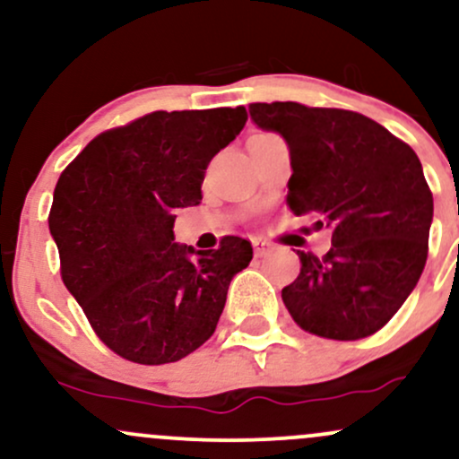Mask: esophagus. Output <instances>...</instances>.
<instances>
[{
	"instance_id": "obj_1",
	"label": "esophagus",
	"mask_w": 459,
	"mask_h": 459,
	"mask_svg": "<svg viewBox=\"0 0 459 459\" xmlns=\"http://www.w3.org/2000/svg\"><path fill=\"white\" fill-rule=\"evenodd\" d=\"M252 246H255V255L256 256H265L267 252H270V244H265V241H261V239L252 241Z\"/></svg>"
}]
</instances>
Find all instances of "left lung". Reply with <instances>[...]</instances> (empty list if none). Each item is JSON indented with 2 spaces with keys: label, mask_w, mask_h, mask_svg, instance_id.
<instances>
[{
  "label": "left lung",
  "mask_w": 459,
  "mask_h": 459,
  "mask_svg": "<svg viewBox=\"0 0 459 459\" xmlns=\"http://www.w3.org/2000/svg\"><path fill=\"white\" fill-rule=\"evenodd\" d=\"M250 118L287 142V203L332 230L324 259L298 250L302 270L282 289L299 328L356 341L388 324L428 261L434 198L416 152L367 116L293 101L252 103Z\"/></svg>",
  "instance_id": "1"
}]
</instances>
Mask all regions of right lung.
Returning <instances> with one entry per match:
<instances>
[{
	"label": "right lung",
	"mask_w": 459,
	"mask_h": 459,
	"mask_svg": "<svg viewBox=\"0 0 459 459\" xmlns=\"http://www.w3.org/2000/svg\"><path fill=\"white\" fill-rule=\"evenodd\" d=\"M246 120V108L146 114L97 135L57 178L49 230L62 281L118 356L166 365L215 332L250 241L194 250L172 226L178 209L200 204L209 161Z\"/></svg>",
	"instance_id": "1"
}]
</instances>
